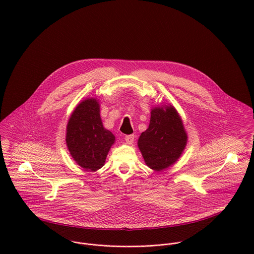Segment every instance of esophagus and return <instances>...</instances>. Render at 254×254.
Segmentation results:
<instances>
[{
	"label": "esophagus",
	"instance_id": "34e87169",
	"mask_svg": "<svg viewBox=\"0 0 254 254\" xmlns=\"http://www.w3.org/2000/svg\"><path fill=\"white\" fill-rule=\"evenodd\" d=\"M134 139H135L134 135H127V136H125V141L129 145H131L134 142Z\"/></svg>",
	"mask_w": 254,
	"mask_h": 254
}]
</instances>
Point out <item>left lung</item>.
Wrapping results in <instances>:
<instances>
[{
	"label": "left lung",
	"instance_id": "8db88e82",
	"mask_svg": "<svg viewBox=\"0 0 254 254\" xmlns=\"http://www.w3.org/2000/svg\"><path fill=\"white\" fill-rule=\"evenodd\" d=\"M188 136L183 121L173 106L151 109L148 128L138 140L145 164L161 171L174 164L187 145Z\"/></svg>",
	"mask_w": 254,
	"mask_h": 254
}]
</instances>
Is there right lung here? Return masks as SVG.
I'll list each match as a JSON object with an SVG mask.
<instances>
[{"mask_svg":"<svg viewBox=\"0 0 254 254\" xmlns=\"http://www.w3.org/2000/svg\"><path fill=\"white\" fill-rule=\"evenodd\" d=\"M65 141L73 159L85 170L97 171L104 166L115 137L103 126L97 99H86L73 110Z\"/></svg>","mask_w":254,"mask_h":254,"instance_id":"right-lung-1","label":"right lung"}]
</instances>
